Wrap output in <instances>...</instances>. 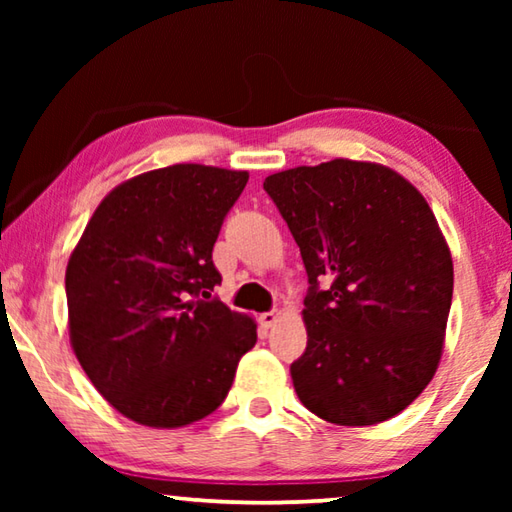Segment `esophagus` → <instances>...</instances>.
<instances>
[{"label": "esophagus", "instance_id": "1", "mask_svg": "<svg viewBox=\"0 0 512 512\" xmlns=\"http://www.w3.org/2000/svg\"><path fill=\"white\" fill-rule=\"evenodd\" d=\"M277 318H280V314H277V311H266V314L259 316V323H262L264 327H273L277 323Z\"/></svg>", "mask_w": 512, "mask_h": 512}]
</instances>
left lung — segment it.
Here are the masks:
<instances>
[{"instance_id":"8db88e82","label":"left lung","mask_w":512,"mask_h":512,"mask_svg":"<svg viewBox=\"0 0 512 512\" xmlns=\"http://www.w3.org/2000/svg\"><path fill=\"white\" fill-rule=\"evenodd\" d=\"M307 268V350L291 363L311 413L368 427L404 411L436 375L454 291L429 203L377 162L336 158L264 180Z\"/></svg>"}]
</instances>
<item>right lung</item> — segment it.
Listing matches in <instances>:
<instances>
[{
  "label": "right lung",
  "instance_id": "obj_1",
  "mask_svg": "<svg viewBox=\"0 0 512 512\" xmlns=\"http://www.w3.org/2000/svg\"><path fill=\"white\" fill-rule=\"evenodd\" d=\"M248 171L171 164L103 198L65 271L69 343L110 406L176 429L228 395L257 323L212 298V248Z\"/></svg>",
  "mask_w": 512,
  "mask_h": 512
}]
</instances>
